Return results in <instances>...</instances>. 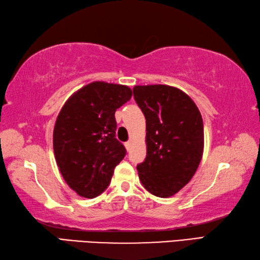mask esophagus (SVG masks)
I'll list each match as a JSON object with an SVG mask.
<instances>
[{
  "label": "esophagus",
  "instance_id": "obj_1",
  "mask_svg": "<svg viewBox=\"0 0 260 260\" xmlns=\"http://www.w3.org/2000/svg\"><path fill=\"white\" fill-rule=\"evenodd\" d=\"M125 148H126L127 151L131 150V148H132V142H131V141H128V142L125 143Z\"/></svg>",
  "mask_w": 260,
  "mask_h": 260
}]
</instances>
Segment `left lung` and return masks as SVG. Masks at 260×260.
Returning a JSON list of instances; mask_svg holds the SVG:
<instances>
[{
    "label": "left lung",
    "mask_w": 260,
    "mask_h": 260,
    "mask_svg": "<svg viewBox=\"0 0 260 260\" xmlns=\"http://www.w3.org/2000/svg\"><path fill=\"white\" fill-rule=\"evenodd\" d=\"M146 122V157L138 165L151 194L169 198L191 181L204 153V122L192 99L168 85L134 86Z\"/></svg>",
    "instance_id": "8db88e82"
}]
</instances>
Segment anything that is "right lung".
<instances>
[{
	"mask_svg": "<svg viewBox=\"0 0 260 260\" xmlns=\"http://www.w3.org/2000/svg\"><path fill=\"white\" fill-rule=\"evenodd\" d=\"M132 98L126 85L93 82L64 103L53 129L59 171L78 196L95 198L109 186L126 149L116 139L115 112Z\"/></svg>",
	"mask_w": 260,
	"mask_h": 260,
	"instance_id": "right-lung-1",
	"label": "right lung"
}]
</instances>
